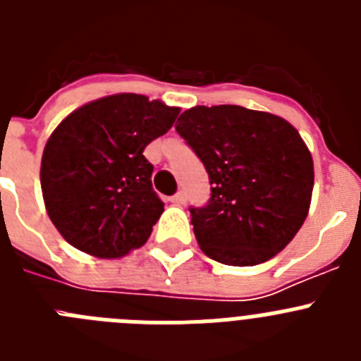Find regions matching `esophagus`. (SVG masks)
I'll list each match as a JSON object with an SVG mask.
<instances>
[{
  "label": "esophagus",
  "instance_id": "obj_1",
  "mask_svg": "<svg viewBox=\"0 0 361 361\" xmlns=\"http://www.w3.org/2000/svg\"><path fill=\"white\" fill-rule=\"evenodd\" d=\"M170 202L175 204V206H183V204H186V193L184 191H177L173 197H170Z\"/></svg>",
  "mask_w": 361,
  "mask_h": 361
}]
</instances>
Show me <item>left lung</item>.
Wrapping results in <instances>:
<instances>
[{
    "mask_svg": "<svg viewBox=\"0 0 361 361\" xmlns=\"http://www.w3.org/2000/svg\"><path fill=\"white\" fill-rule=\"evenodd\" d=\"M175 130L209 175L212 197L190 208L200 250L226 266H257L282 251L311 204L312 157L295 126L237 104L190 108Z\"/></svg>",
    "mask_w": 361,
    "mask_h": 361,
    "instance_id": "8db88e82",
    "label": "left lung"
}]
</instances>
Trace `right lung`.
<instances>
[{
    "instance_id": "add662e5",
    "label": "right lung",
    "mask_w": 361,
    "mask_h": 361,
    "mask_svg": "<svg viewBox=\"0 0 361 361\" xmlns=\"http://www.w3.org/2000/svg\"><path fill=\"white\" fill-rule=\"evenodd\" d=\"M178 111L146 95L117 94L78 108L54 130L41 159V190L68 244L121 258L148 240L164 202L142 152L173 126Z\"/></svg>"
}]
</instances>
